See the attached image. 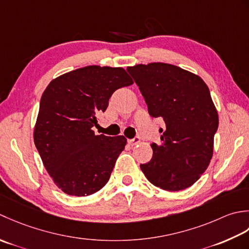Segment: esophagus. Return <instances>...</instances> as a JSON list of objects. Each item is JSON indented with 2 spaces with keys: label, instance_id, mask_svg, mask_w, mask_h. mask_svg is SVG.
I'll return each instance as SVG.
<instances>
[{
  "label": "esophagus",
  "instance_id": "1",
  "mask_svg": "<svg viewBox=\"0 0 249 249\" xmlns=\"http://www.w3.org/2000/svg\"><path fill=\"white\" fill-rule=\"evenodd\" d=\"M140 141H141V139L139 138V136H136V138H134V139L128 140V143H129V145H131V146H134V145H136V144H139Z\"/></svg>",
  "mask_w": 249,
  "mask_h": 249
}]
</instances>
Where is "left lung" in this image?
Wrapping results in <instances>:
<instances>
[{
  "mask_svg": "<svg viewBox=\"0 0 249 249\" xmlns=\"http://www.w3.org/2000/svg\"><path fill=\"white\" fill-rule=\"evenodd\" d=\"M126 71L140 87L151 117H161V143L141 164L151 184L167 191L188 188L209 166L214 151L218 114L203 79L176 65L154 62Z\"/></svg>",
  "mask_w": 249,
  "mask_h": 249,
  "instance_id": "8db88e82",
  "label": "left lung"
}]
</instances>
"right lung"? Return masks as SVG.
I'll list each match as a JSON object with an SVG mask.
<instances>
[{"label":"right lung","mask_w":249,"mask_h":249,"mask_svg":"<svg viewBox=\"0 0 249 249\" xmlns=\"http://www.w3.org/2000/svg\"><path fill=\"white\" fill-rule=\"evenodd\" d=\"M132 84L123 68L89 65L53 79L45 89L34 144L45 169L64 194L89 196L108 181L126 139L95 135L92 126L114 91Z\"/></svg>","instance_id":"add662e5"}]
</instances>
